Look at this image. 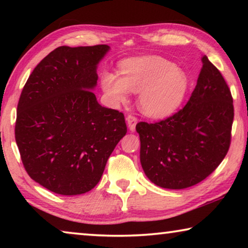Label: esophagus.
Returning <instances> with one entry per match:
<instances>
[{"mask_svg": "<svg viewBox=\"0 0 248 248\" xmlns=\"http://www.w3.org/2000/svg\"><path fill=\"white\" fill-rule=\"evenodd\" d=\"M127 123L129 125V129L131 130V131H134V130H136V125L138 124V118L134 115H128Z\"/></svg>", "mask_w": 248, "mask_h": 248, "instance_id": "1", "label": "esophagus"}]
</instances>
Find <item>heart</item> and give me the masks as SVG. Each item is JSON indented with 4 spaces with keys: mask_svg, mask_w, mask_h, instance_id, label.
Returning <instances> with one entry per match:
<instances>
[{
    "mask_svg": "<svg viewBox=\"0 0 248 248\" xmlns=\"http://www.w3.org/2000/svg\"><path fill=\"white\" fill-rule=\"evenodd\" d=\"M118 75L105 71L102 87L116 104L128 102L129 92L140 93L139 105L145 115L164 118L183 103L189 81L183 70L164 58L149 56L120 63Z\"/></svg>",
    "mask_w": 248,
    "mask_h": 248,
    "instance_id": "obj_1",
    "label": "heart"
}]
</instances>
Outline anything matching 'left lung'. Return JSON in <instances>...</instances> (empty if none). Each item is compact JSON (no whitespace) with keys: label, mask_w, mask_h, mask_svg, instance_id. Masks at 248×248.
<instances>
[{"label":"left lung","mask_w":248,"mask_h":248,"mask_svg":"<svg viewBox=\"0 0 248 248\" xmlns=\"http://www.w3.org/2000/svg\"><path fill=\"white\" fill-rule=\"evenodd\" d=\"M188 103L158 123L141 121L140 161L151 182L167 189H184L215 171L230 149L234 106L224 78L209 59Z\"/></svg>","instance_id":"obj_1"}]
</instances>
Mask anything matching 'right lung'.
Segmentation results:
<instances>
[{"label": "right lung", "mask_w": 248, "mask_h": 248, "mask_svg": "<svg viewBox=\"0 0 248 248\" xmlns=\"http://www.w3.org/2000/svg\"><path fill=\"white\" fill-rule=\"evenodd\" d=\"M108 50L107 45L54 49L20 94L15 124L20 158L31 178L56 194L93 189L127 133L123 112L100 106L91 91Z\"/></svg>", "instance_id": "1"}]
</instances>
